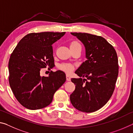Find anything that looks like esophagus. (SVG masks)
Masks as SVG:
<instances>
[{
	"label": "esophagus",
	"mask_w": 133,
	"mask_h": 133,
	"mask_svg": "<svg viewBox=\"0 0 133 133\" xmlns=\"http://www.w3.org/2000/svg\"><path fill=\"white\" fill-rule=\"evenodd\" d=\"M70 76L69 75H66V80H67V81H70Z\"/></svg>",
	"instance_id": "esophagus-1"
}]
</instances>
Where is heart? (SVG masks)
<instances>
[{
  "label": "heart",
  "mask_w": 133,
  "mask_h": 133,
  "mask_svg": "<svg viewBox=\"0 0 133 133\" xmlns=\"http://www.w3.org/2000/svg\"><path fill=\"white\" fill-rule=\"evenodd\" d=\"M77 46H80V44L78 43L77 42L73 41L70 43V48ZM59 68L61 69L62 70L66 72V73H70L74 69H75V66H74L73 64H72L71 63H63L60 65L59 66Z\"/></svg>",
  "instance_id": "1"
}]
</instances>
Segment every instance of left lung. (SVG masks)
I'll list each match as a JSON object with an SVG mask.
<instances>
[{"label":"left lung","instance_id":"8db88e82","mask_svg":"<svg viewBox=\"0 0 133 133\" xmlns=\"http://www.w3.org/2000/svg\"><path fill=\"white\" fill-rule=\"evenodd\" d=\"M71 34L84 45L87 60L75 71L80 78L71 79L76 85L70 96V102L79 111H96L106 104L113 93L118 74L117 55L104 38L85 33Z\"/></svg>","mask_w":133,"mask_h":133}]
</instances>
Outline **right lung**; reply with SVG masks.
I'll return each mask as SVG.
<instances>
[{
    "instance_id": "obj_1",
    "label": "right lung",
    "mask_w": 133,
    "mask_h": 133,
    "mask_svg": "<svg viewBox=\"0 0 133 133\" xmlns=\"http://www.w3.org/2000/svg\"><path fill=\"white\" fill-rule=\"evenodd\" d=\"M66 32L31 33L18 43L9 62V84L18 102L30 110L48 106L56 91L66 82V75L58 70L48 77L40 70L54 66L51 45Z\"/></svg>"
}]
</instances>
